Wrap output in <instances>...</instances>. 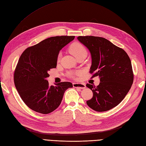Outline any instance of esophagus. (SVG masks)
I'll list each match as a JSON object with an SVG mask.
<instances>
[{
    "mask_svg": "<svg viewBox=\"0 0 146 146\" xmlns=\"http://www.w3.org/2000/svg\"><path fill=\"white\" fill-rule=\"evenodd\" d=\"M73 86L74 88H80V89H84L86 88V85L84 83H74L73 84Z\"/></svg>",
    "mask_w": 146,
    "mask_h": 146,
    "instance_id": "34e87169",
    "label": "esophagus"
}]
</instances>
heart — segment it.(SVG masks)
<instances>
[{"instance_id":"obj_1","label":"heart","mask_w":146,"mask_h":146,"mask_svg":"<svg viewBox=\"0 0 146 146\" xmlns=\"http://www.w3.org/2000/svg\"><path fill=\"white\" fill-rule=\"evenodd\" d=\"M69 50L76 58L81 55L87 54L86 48L83 44L78 42H74L71 44L69 47ZM60 54H59L57 57L58 62L60 60ZM76 74H80V72H76Z\"/></svg>"}]
</instances>
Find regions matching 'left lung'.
<instances>
[{
  "label": "left lung",
  "instance_id": "left-lung-1",
  "mask_svg": "<svg viewBox=\"0 0 146 146\" xmlns=\"http://www.w3.org/2000/svg\"><path fill=\"white\" fill-rule=\"evenodd\" d=\"M80 41L90 51L92 78L99 76L98 86L87 84L92 90V98L88 106L97 111L109 110L125 98L133 83L131 62L126 52L104 37L78 36Z\"/></svg>",
  "mask_w": 146,
  "mask_h": 146
}]
</instances>
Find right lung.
Returning a JSON list of instances; mask_svg holds the SVG:
<instances>
[{"mask_svg": "<svg viewBox=\"0 0 146 146\" xmlns=\"http://www.w3.org/2000/svg\"><path fill=\"white\" fill-rule=\"evenodd\" d=\"M74 39V36L48 37L21 55L14 72V83L21 99L31 110L51 113L61 104L66 89L73 87L70 82L49 86L46 78L48 71L57 66L60 50Z\"/></svg>", "mask_w": 146, "mask_h": 146, "instance_id": "obj_1", "label": "right lung"}]
</instances>
